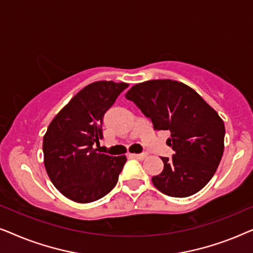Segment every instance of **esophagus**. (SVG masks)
<instances>
[{"instance_id": "obj_1", "label": "esophagus", "mask_w": 253, "mask_h": 253, "mask_svg": "<svg viewBox=\"0 0 253 253\" xmlns=\"http://www.w3.org/2000/svg\"><path fill=\"white\" fill-rule=\"evenodd\" d=\"M131 157L134 159H138V160H144L145 158L147 157L146 153H139V154H131Z\"/></svg>"}]
</instances>
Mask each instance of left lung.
Listing matches in <instances>:
<instances>
[{
  "label": "left lung",
  "instance_id": "1",
  "mask_svg": "<svg viewBox=\"0 0 253 253\" xmlns=\"http://www.w3.org/2000/svg\"><path fill=\"white\" fill-rule=\"evenodd\" d=\"M154 130L170 132L174 154L161 158L164 170L152 177L159 191L184 198L200 191L216 171L223 154L224 124L195 89L170 79L137 84L126 92Z\"/></svg>",
  "mask_w": 253,
  "mask_h": 253
}]
</instances>
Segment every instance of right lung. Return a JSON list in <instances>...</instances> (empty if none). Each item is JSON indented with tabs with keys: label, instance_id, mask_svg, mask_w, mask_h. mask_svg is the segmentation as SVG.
<instances>
[{
	"label": "right lung",
	"instance_id": "right-lung-1",
	"mask_svg": "<svg viewBox=\"0 0 253 253\" xmlns=\"http://www.w3.org/2000/svg\"><path fill=\"white\" fill-rule=\"evenodd\" d=\"M126 83L95 82L79 91L54 117L43 137L44 167L50 181L67 198L95 202L115 188L126 158L96 153L103 116Z\"/></svg>",
	"mask_w": 253,
	"mask_h": 253
}]
</instances>
